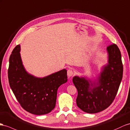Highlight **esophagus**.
<instances>
[{"label":"esophagus","instance_id":"obj_1","mask_svg":"<svg viewBox=\"0 0 130 130\" xmlns=\"http://www.w3.org/2000/svg\"><path fill=\"white\" fill-rule=\"evenodd\" d=\"M67 74L69 77H71L73 76V75H74V72H73V71L71 70H68Z\"/></svg>","mask_w":130,"mask_h":130}]
</instances>
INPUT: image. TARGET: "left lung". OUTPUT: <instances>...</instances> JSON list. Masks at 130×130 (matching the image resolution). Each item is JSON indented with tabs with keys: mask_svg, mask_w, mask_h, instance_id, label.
<instances>
[{
	"mask_svg": "<svg viewBox=\"0 0 130 130\" xmlns=\"http://www.w3.org/2000/svg\"><path fill=\"white\" fill-rule=\"evenodd\" d=\"M108 63L102 66L94 80L75 76L72 81L78 92L76 104L82 111L94 114L104 110L112 103L122 80L121 52L115 44L108 46Z\"/></svg>",
	"mask_w": 130,
	"mask_h": 130,
	"instance_id": "left-lung-1",
	"label": "left lung"
}]
</instances>
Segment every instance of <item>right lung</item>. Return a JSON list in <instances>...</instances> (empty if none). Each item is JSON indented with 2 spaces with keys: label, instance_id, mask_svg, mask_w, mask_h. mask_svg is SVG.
<instances>
[{
  "label": "right lung",
  "instance_id": "right-lung-1",
  "mask_svg": "<svg viewBox=\"0 0 130 130\" xmlns=\"http://www.w3.org/2000/svg\"><path fill=\"white\" fill-rule=\"evenodd\" d=\"M20 45L13 50L9 58V85L25 110L44 115L54 109L58 88L68 81L65 69L44 77H35L26 70L20 55Z\"/></svg>",
  "mask_w": 130,
  "mask_h": 130
}]
</instances>
